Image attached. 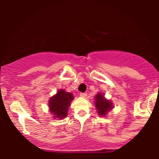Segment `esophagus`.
<instances>
[{
    "mask_svg": "<svg viewBox=\"0 0 159 159\" xmlns=\"http://www.w3.org/2000/svg\"><path fill=\"white\" fill-rule=\"evenodd\" d=\"M80 96L81 97H86L87 96V93H80Z\"/></svg>",
    "mask_w": 159,
    "mask_h": 159,
    "instance_id": "esophagus-1",
    "label": "esophagus"
}]
</instances>
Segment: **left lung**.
Wrapping results in <instances>:
<instances>
[{
	"label": "left lung",
	"mask_w": 159,
	"mask_h": 159,
	"mask_svg": "<svg viewBox=\"0 0 159 159\" xmlns=\"http://www.w3.org/2000/svg\"><path fill=\"white\" fill-rule=\"evenodd\" d=\"M95 106L100 116H105L113 107L112 102L104 97L103 94L98 93L95 97Z\"/></svg>",
	"instance_id": "left-lung-1"
}]
</instances>
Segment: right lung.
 Listing matches in <instances>:
<instances>
[{
	"label": "right lung",
	"instance_id": "add662e5",
	"mask_svg": "<svg viewBox=\"0 0 159 159\" xmlns=\"http://www.w3.org/2000/svg\"><path fill=\"white\" fill-rule=\"evenodd\" d=\"M73 98L72 93L66 92L64 90H58L57 94L50 98L48 102L49 110L54 115V119L61 120L67 116L68 108Z\"/></svg>",
	"mask_w": 159,
	"mask_h": 159
}]
</instances>
